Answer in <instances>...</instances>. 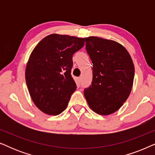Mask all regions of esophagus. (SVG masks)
I'll use <instances>...</instances> for the list:
<instances>
[{"instance_id":"esophagus-1","label":"esophagus","mask_w":155,"mask_h":155,"mask_svg":"<svg viewBox=\"0 0 155 155\" xmlns=\"http://www.w3.org/2000/svg\"><path fill=\"white\" fill-rule=\"evenodd\" d=\"M81 79H82L81 78H78V84H80V82H81Z\"/></svg>"}]
</instances>
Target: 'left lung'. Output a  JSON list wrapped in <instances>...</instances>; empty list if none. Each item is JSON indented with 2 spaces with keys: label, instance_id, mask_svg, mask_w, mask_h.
Wrapping results in <instances>:
<instances>
[{
  "label": "left lung",
  "instance_id": "8db88e82",
  "mask_svg": "<svg viewBox=\"0 0 155 155\" xmlns=\"http://www.w3.org/2000/svg\"><path fill=\"white\" fill-rule=\"evenodd\" d=\"M93 63L92 85L84 91L89 107L107 116L118 111L132 90L135 68L130 55L114 40L90 37L84 39Z\"/></svg>",
  "mask_w": 155,
  "mask_h": 155
}]
</instances>
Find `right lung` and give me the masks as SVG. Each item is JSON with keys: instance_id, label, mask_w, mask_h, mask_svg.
I'll list each match as a JSON object with an SVG mask.
<instances>
[{"instance_id": "1", "label": "right lung", "mask_w": 155, "mask_h": 155, "mask_svg": "<svg viewBox=\"0 0 155 155\" xmlns=\"http://www.w3.org/2000/svg\"><path fill=\"white\" fill-rule=\"evenodd\" d=\"M84 45V38L52 34L31 51L25 80L34 104L44 114L58 115L66 109L77 88L71 75L73 55Z\"/></svg>"}]
</instances>
